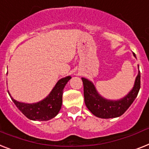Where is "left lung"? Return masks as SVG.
<instances>
[{
	"label": "left lung",
	"mask_w": 149,
	"mask_h": 149,
	"mask_svg": "<svg viewBox=\"0 0 149 149\" xmlns=\"http://www.w3.org/2000/svg\"><path fill=\"white\" fill-rule=\"evenodd\" d=\"M133 55L135 56L134 53ZM140 79V71H139L134 86L131 91L123 99L109 100H106L98 93L95 86L91 81L86 78H82L86 106L94 116L99 118H110L120 116L129 108L135 98L137 97L141 84Z\"/></svg>",
	"instance_id": "obj_1"
}]
</instances>
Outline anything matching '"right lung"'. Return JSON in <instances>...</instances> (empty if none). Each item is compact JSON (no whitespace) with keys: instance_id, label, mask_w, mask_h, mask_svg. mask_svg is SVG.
Here are the masks:
<instances>
[{"instance_id":"add662e5","label":"right lung","mask_w":149,"mask_h":149,"mask_svg":"<svg viewBox=\"0 0 149 149\" xmlns=\"http://www.w3.org/2000/svg\"><path fill=\"white\" fill-rule=\"evenodd\" d=\"M70 79V76L60 79L49 95L36 103H24L16 101L11 96L10 98L20 112L29 119L34 121L49 120L54 118L60 112L62 106L63 89Z\"/></svg>"}]
</instances>
